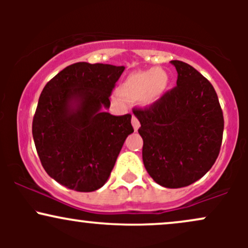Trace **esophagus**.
<instances>
[{
  "instance_id": "esophagus-1",
  "label": "esophagus",
  "mask_w": 248,
  "mask_h": 248,
  "mask_svg": "<svg viewBox=\"0 0 248 248\" xmlns=\"http://www.w3.org/2000/svg\"><path fill=\"white\" fill-rule=\"evenodd\" d=\"M132 124H133L134 129H135V130H138L139 128H140V121H139L138 118H136V116H134V115L132 118Z\"/></svg>"
}]
</instances>
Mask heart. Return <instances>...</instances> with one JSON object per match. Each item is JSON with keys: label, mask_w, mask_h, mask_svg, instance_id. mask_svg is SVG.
<instances>
[{"label": "heart", "mask_w": 248, "mask_h": 248, "mask_svg": "<svg viewBox=\"0 0 248 248\" xmlns=\"http://www.w3.org/2000/svg\"><path fill=\"white\" fill-rule=\"evenodd\" d=\"M169 84V77L162 69L139 71L127 77L121 85V93L130 100H140L146 105L161 98Z\"/></svg>", "instance_id": "1"}]
</instances>
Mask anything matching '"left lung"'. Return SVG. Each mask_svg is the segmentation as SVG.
<instances>
[{
  "label": "left lung",
  "instance_id": "8db88e82",
  "mask_svg": "<svg viewBox=\"0 0 248 248\" xmlns=\"http://www.w3.org/2000/svg\"><path fill=\"white\" fill-rule=\"evenodd\" d=\"M176 86L154 104L133 108L143 139L142 158L162 186L192 184L211 169L220 152L224 116L215 88L191 65L171 61Z\"/></svg>",
  "mask_w": 248,
  "mask_h": 248
}]
</instances>
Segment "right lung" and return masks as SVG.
<instances>
[{
  "label": "right lung",
  "mask_w": 248,
  "mask_h": 248,
  "mask_svg": "<svg viewBox=\"0 0 248 248\" xmlns=\"http://www.w3.org/2000/svg\"><path fill=\"white\" fill-rule=\"evenodd\" d=\"M124 66L76 62L43 88L32 120L37 154L50 177L71 190L100 189L124 142L134 132L132 115L101 110L110 105Z\"/></svg>",
  "instance_id": "add662e5"
}]
</instances>
